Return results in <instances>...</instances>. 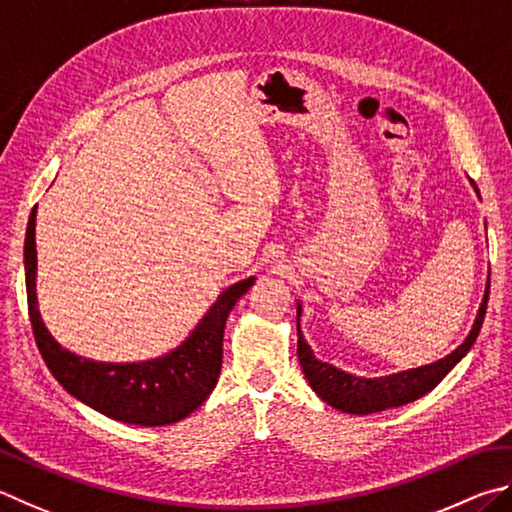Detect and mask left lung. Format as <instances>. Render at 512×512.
Here are the masks:
<instances>
[{
  "mask_svg": "<svg viewBox=\"0 0 512 512\" xmlns=\"http://www.w3.org/2000/svg\"><path fill=\"white\" fill-rule=\"evenodd\" d=\"M488 292H490V281L486 283V294H483V301L479 306L477 319H474L472 324L470 335L463 339V344L459 348H454L450 355L434 364H425V366H418V369L384 375V378H357V375L337 369L333 364L317 360L315 353H312V348L306 342V337L301 333V324H299L301 303H297V333H299L297 355H299L303 375H306L312 391H315L321 400L328 402L330 407H335L339 411H346V414L366 416V414H375V411L402 407L407 405V402L423 398L425 393L432 391L436 384L463 360L465 353H468L472 344L477 342L483 317H486V308H488Z\"/></svg>",
  "mask_w": 512,
  "mask_h": 512,
  "instance_id": "left-lung-1",
  "label": "left lung"
}]
</instances>
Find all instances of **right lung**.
Listing matches in <instances>:
<instances>
[{
    "mask_svg": "<svg viewBox=\"0 0 512 512\" xmlns=\"http://www.w3.org/2000/svg\"><path fill=\"white\" fill-rule=\"evenodd\" d=\"M35 211L24 240L26 301L42 360L62 389L112 420L128 425L161 427L177 423L211 396L220 378L222 337L229 312L254 285V276L233 283L202 317L182 344L146 362H94L62 348L44 326L35 292L38 251H35Z\"/></svg>",
    "mask_w": 512,
    "mask_h": 512,
    "instance_id": "add662e5",
    "label": "right lung"
}]
</instances>
